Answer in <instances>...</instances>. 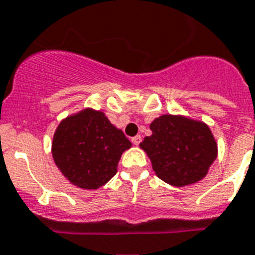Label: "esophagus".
I'll return each mask as SVG.
<instances>
[{"label":"esophagus","mask_w":255,"mask_h":255,"mask_svg":"<svg viewBox=\"0 0 255 255\" xmlns=\"http://www.w3.org/2000/svg\"><path fill=\"white\" fill-rule=\"evenodd\" d=\"M132 142H133V145H138L141 142V136L140 134H137V136H134V137H132Z\"/></svg>","instance_id":"obj_1"}]
</instances>
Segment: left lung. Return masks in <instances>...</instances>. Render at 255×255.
I'll list each match as a JSON object with an SVG mask.
<instances>
[{
	"instance_id": "8db88e82",
	"label": "left lung",
	"mask_w": 255,
	"mask_h": 255,
	"mask_svg": "<svg viewBox=\"0 0 255 255\" xmlns=\"http://www.w3.org/2000/svg\"><path fill=\"white\" fill-rule=\"evenodd\" d=\"M151 136L140 146L160 180L185 187L206 176L217 159V141L202 122L181 115H162L150 124Z\"/></svg>"
}]
</instances>
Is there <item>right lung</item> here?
I'll use <instances>...</instances> for the list:
<instances>
[{"label":"right lung","mask_w":255,"mask_h":255,"mask_svg":"<svg viewBox=\"0 0 255 255\" xmlns=\"http://www.w3.org/2000/svg\"><path fill=\"white\" fill-rule=\"evenodd\" d=\"M131 145L102 111L84 109L59 123L51 154L70 183L83 189H97L117 174L118 162Z\"/></svg>","instance_id":"add662e5"}]
</instances>
